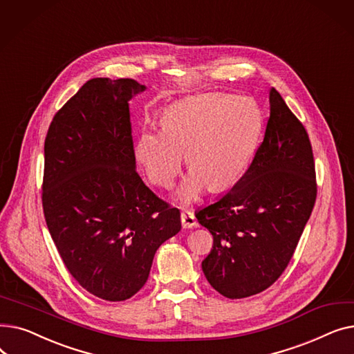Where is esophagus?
I'll use <instances>...</instances> for the list:
<instances>
[{"instance_id": "esophagus-1", "label": "esophagus", "mask_w": 354, "mask_h": 354, "mask_svg": "<svg viewBox=\"0 0 354 354\" xmlns=\"http://www.w3.org/2000/svg\"><path fill=\"white\" fill-rule=\"evenodd\" d=\"M180 222H182L183 228H196L199 225L194 212L187 211V209L180 212Z\"/></svg>"}]
</instances>
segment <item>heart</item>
<instances>
[{"label": "heart", "mask_w": 354, "mask_h": 354, "mask_svg": "<svg viewBox=\"0 0 354 354\" xmlns=\"http://www.w3.org/2000/svg\"><path fill=\"white\" fill-rule=\"evenodd\" d=\"M162 130H143L135 156L146 176L160 188H171L179 175L183 153L192 171L179 198L194 201L207 187L225 189L248 169L263 130L255 102L224 93H208L167 107Z\"/></svg>", "instance_id": "obj_1"}]
</instances>
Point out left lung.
I'll list each match as a JSON object with an SVG mask.
<instances>
[{
  "label": "left lung",
  "mask_w": 354,
  "mask_h": 354,
  "mask_svg": "<svg viewBox=\"0 0 354 354\" xmlns=\"http://www.w3.org/2000/svg\"><path fill=\"white\" fill-rule=\"evenodd\" d=\"M317 196L313 149L303 123L274 87L261 145L232 189L195 212L214 245L202 261L227 299L267 290L287 268Z\"/></svg>",
  "instance_id": "1"
}]
</instances>
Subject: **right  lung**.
Segmentation results:
<instances>
[{
  "label": "right lung",
  "mask_w": 354,
  "mask_h": 354,
  "mask_svg": "<svg viewBox=\"0 0 354 354\" xmlns=\"http://www.w3.org/2000/svg\"><path fill=\"white\" fill-rule=\"evenodd\" d=\"M132 79H91L59 111L44 142L43 211L68 272L90 294L123 301L146 283L180 212L136 172Z\"/></svg>",
  "instance_id": "right-lung-1"
}]
</instances>
